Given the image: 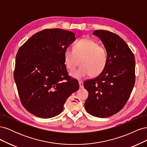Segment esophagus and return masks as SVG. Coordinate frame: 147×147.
Listing matches in <instances>:
<instances>
[{
  "label": "esophagus",
  "instance_id": "esophagus-1",
  "mask_svg": "<svg viewBox=\"0 0 147 147\" xmlns=\"http://www.w3.org/2000/svg\"><path fill=\"white\" fill-rule=\"evenodd\" d=\"M79 86L80 88H83L84 87L83 86V83L82 81H79Z\"/></svg>",
  "mask_w": 147,
  "mask_h": 147
}]
</instances>
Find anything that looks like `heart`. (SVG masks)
Instances as JSON below:
<instances>
[{
  "mask_svg": "<svg viewBox=\"0 0 147 147\" xmlns=\"http://www.w3.org/2000/svg\"><path fill=\"white\" fill-rule=\"evenodd\" d=\"M66 67L73 70L80 63L81 66L70 74L77 79L91 75L97 76L104 70L107 63V55L104 49L95 41L83 38L75 43L73 50L67 48L64 52Z\"/></svg>",
  "mask_w": 147,
  "mask_h": 147,
  "instance_id": "heart-1",
  "label": "heart"
}]
</instances>
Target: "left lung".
Returning <instances> with one entry per match:
<instances>
[{"mask_svg": "<svg viewBox=\"0 0 147 147\" xmlns=\"http://www.w3.org/2000/svg\"><path fill=\"white\" fill-rule=\"evenodd\" d=\"M93 35L103 43L107 63L98 77L84 82L89 93L84 107L92 116L107 118L121 110L131 95L135 83V57L118 35L104 30H96Z\"/></svg>", "mask_w": 147, "mask_h": 147, "instance_id": "8db88e82", "label": "left lung"}]
</instances>
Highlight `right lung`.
Instances as JSON below:
<instances>
[{
    "mask_svg": "<svg viewBox=\"0 0 147 147\" xmlns=\"http://www.w3.org/2000/svg\"><path fill=\"white\" fill-rule=\"evenodd\" d=\"M75 39L69 30L45 29L18 50L15 82L22 104L35 116L50 118L59 115L67 99L79 89L78 82L68 75L64 57Z\"/></svg>",
    "mask_w": 147,
    "mask_h": 147,
    "instance_id": "1",
    "label": "right lung"
}]
</instances>
